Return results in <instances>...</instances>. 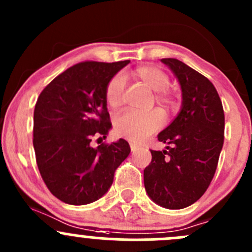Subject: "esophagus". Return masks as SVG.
I'll return each instance as SVG.
<instances>
[{"mask_svg":"<svg viewBox=\"0 0 252 252\" xmlns=\"http://www.w3.org/2000/svg\"><path fill=\"white\" fill-rule=\"evenodd\" d=\"M130 149H131V152H135V151H138L139 146L135 144V142H130Z\"/></svg>","mask_w":252,"mask_h":252,"instance_id":"esophagus-1","label":"esophagus"}]
</instances>
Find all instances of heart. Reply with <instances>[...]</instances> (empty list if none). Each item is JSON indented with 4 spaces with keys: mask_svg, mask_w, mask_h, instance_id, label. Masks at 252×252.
Returning <instances> with one entry per match:
<instances>
[{
    "mask_svg": "<svg viewBox=\"0 0 252 252\" xmlns=\"http://www.w3.org/2000/svg\"><path fill=\"white\" fill-rule=\"evenodd\" d=\"M134 78L140 80L150 90L156 91V101L166 107L173 106L175 96L166 89L169 85V77L163 69L155 65H142L131 73ZM126 81L122 75H114L106 86V102L111 108L116 110L123 102V94ZM163 123V116L159 111L149 113H139L126 111L114 119V131L118 135L130 141H142L157 130Z\"/></svg>",
    "mask_w": 252,
    "mask_h": 252,
    "instance_id": "obj_1",
    "label": "heart"
}]
</instances>
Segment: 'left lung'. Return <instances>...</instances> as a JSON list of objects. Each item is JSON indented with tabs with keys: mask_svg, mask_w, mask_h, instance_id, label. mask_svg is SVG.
I'll return each instance as SVG.
<instances>
[{
	"mask_svg": "<svg viewBox=\"0 0 252 252\" xmlns=\"http://www.w3.org/2000/svg\"><path fill=\"white\" fill-rule=\"evenodd\" d=\"M182 88V110L158 141L168 146L151 150V163L144 169L150 199L171 210L196 202L212 182L224 141V111L213 84L175 58H162Z\"/></svg>",
	"mask_w": 252,
	"mask_h": 252,
	"instance_id": "8db88e82",
	"label": "left lung"
}]
</instances>
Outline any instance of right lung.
<instances>
[{
    "label": "right lung",
    "mask_w": 252,
    "mask_h": 252,
    "mask_svg": "<svg viewBox=\"0 0 252 252\" xmlns=\"http://www.w3.org/2000/svg\"><path fill=\"white\" fill-rule=\"evenodd\" d=\"M129 62H80L53 79L37 98L32 139L37 168L48 190L65 204L86 205L103 196L130 154L124 139L91 146L112 126L106 86Z\"/></svg>",
    "instance_id": "obj_1"
}]
</instances>
